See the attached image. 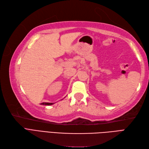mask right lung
<instances>
[{
  "label": "right lung",
  "instance_id": "add662e5",
  "mask_svg": "<svg viewBox=\"0 0 149 149\" xmlns=\"http://www.w3.org/2000/svg\"><path fill=\"white\" fill-rule=\"evenodd\" d=\"M54 103H52V102H42L41 104L42 105H52Z\"/></svg>",
  "mask_w": 149,
  "mask_h": 149
}]
</instances>
